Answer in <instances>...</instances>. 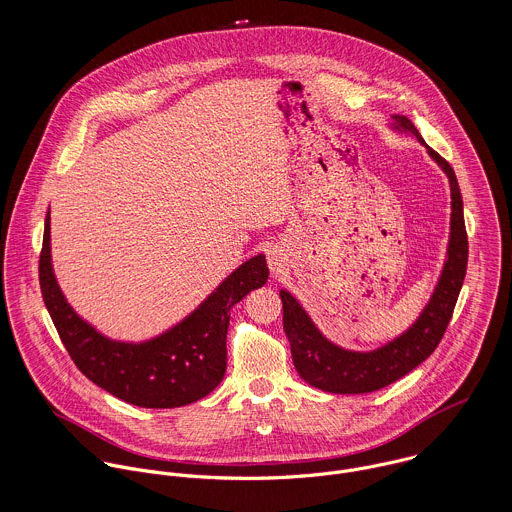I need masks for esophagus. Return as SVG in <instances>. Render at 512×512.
<instances>
[{"instance_id": "obj_1", "label": "esophagus", "mask_w": 512, "mask_h": 512, "mask_svg": "<svg viewBox=\"0 0 512 512\" xmlns=\"http://www.w3.org/2000/svg\"><path fill=\"white\" fill-rule=\"evenodd\" d=\"M266 258H268V266H270V272L274 276L282 274L286 270V264H288V258H286V252L280 248V246H274L266 252Z\"/></svg>"}]
</instances>
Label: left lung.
Returning a JSON list of instances; mask_svg holds the SVG:
<instances>
[{
    "instance_id": "left-lung-1",
    "label": "left lung",
    "mask_w": 512,
    "mask_h": 512,
    "mask_svg": "<svg viewBox=\"0 0 512 512\" xmlns=\"http://www.w3.org/2000/svg\"><path fill=\"white\" fill-rule=\"evenodd\" d=\"M396 134L414 136L422 146L424 138L416 126L400 114L390 118ZM428 155L447 175L451 191L449 240L438 284L418 319L398 337L372 351H351L329 341L313 323L303 305L288 290H280L284 303V331L292 347V359L299 376L311 386L331 394H365L380 390L416 366L422 365L439 345L451 319L457 295L467 270V232L463 220V199L451 165L426 146Z\"/></svg>"
}]
</instances>
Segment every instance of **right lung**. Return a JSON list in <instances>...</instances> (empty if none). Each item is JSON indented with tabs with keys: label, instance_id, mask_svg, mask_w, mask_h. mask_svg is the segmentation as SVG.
<instances>
[{
	"label": "right lung",
	"instance_id": "obj_1",
	"mask_svg": "<svg viewBox=\"0 0 512 512\" xmlns=\"http://www.w3.org/2000/svg\"><path fill=\"white\" fill-rule=\"evenodd\" d=\"M258 254L228 274L215 292L167 331L147 341H116L82 319L61 290L51 258V213L45 217L39 282L47 311L80 372L140 408H179L211 394L226 372L230 309L268 280Z\"/></svg>",
	"mask_w": 512,
	"mask_h": 512
}]
</instances>
